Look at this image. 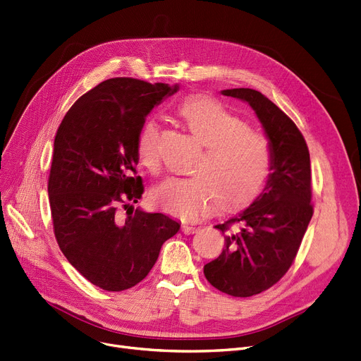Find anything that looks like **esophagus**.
<instances>
[{"label": "esophagus", "mask_w": 361, "mask_h": 361, "mask_svg": "<svg viewBox=\"0 0 361 361\" xmlns=\"http://www.w3.org/2000/svg\"><path fill=\"white\" fill-rule=\"evenodd\" d=\"M200 228L198 227H195V226H189V224H183L182 226V231L185 233V234H193V233H197Z\"/></svg>", "instance_id": "esophagus-1"}]
</instances>
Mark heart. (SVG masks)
<instances>
[{
    "label": "heart",
    "instance_id": "obj_1",
    "mask_svg": "<svg viewBox=\"0 0 361 361\" xmlns=\"http://www.w3.org/2000/svg\"><path fill=\"white\" fill-rule=\"evenodd\" d=\"M178 113L202 152L190 166L192 176L163 180L152 190V202L183 219L204 215L214 201L224 211L250 204L273 169L269 138L212 98H188ZM159 134L160 126L153 117L146 118L137 133L138 161L152 172L159 168Z\"/></svg>",
    "mask_w": 361,
    "mask_h": 361
}]
</instances>
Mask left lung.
Listing matches in <instances>:
<instances>
[{
    "instance_id": "1",
    "label": "left lung",
    "mask_w": 361,
    "mask_h": 361,
    "mask_svg": "<svg viewBox=\"0 0 361 361\" xmlns=\"http://www.w3.org/2000/svg\"><path fill=\"white\" fill-rule=\"evenodd\" d=\"M221 92L250 104L273 149V169L263 192L215 226L226 244L223 253L204 266L214 288L247 298L279 282L296 257L314 214L311 160L296 124L262 92L250 88Z\"/></svg>"
}]
</instances>
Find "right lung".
<instances>
[{
	"label": "right lung",
	"mask_w": 361,
	"mask_h": 361,
	"mask_svg": "<svg viewBox=\"0 0 361 361\" xmlns=\"http://www.w3.org/2000/svg\"><path fill=\"white\" fill-rule=\"evenodd\" d=\"M178 85L111 78L66 113L49 175L54 237L68 262L95 286L120 292L142 282L180 224L134 209L145 186L135 175L137 133ZM126 215L122 214V209Z\"/></svg>",
	"instance_id": "obj_1"
}]
</instances>
